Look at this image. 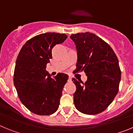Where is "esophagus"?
<instances>
[{"instance_id": "obj_1", "label": "esophagus", "mask_w": 133, "mask_h": 133, "mask_svg": "<svg viewBox=\"0 0 133 133\" xmlns=\"http://www.w3.org/2000/svg\"><path fill=\"white\" fill-rule=\"evenodd\" d=\"M72 81V77H71V76H69V81Z\"/></svg>"}]
</instances>
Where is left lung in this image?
<instances>
[{
    "mask_svg": "<svg viewBox=\"0 0 133 133\" xmlns=\"http://www.w3.org/2000/svg\"><path fill=\"white\" fill-rule=\"evenodd\" d=\"M70 37L77 50L74 72H84L87 76L84 83L72 79L77 88L73 95L75 107L86 115L101 113L118 93L121 77L118 58L110 45L95 34L87 32Z\"/></svg>",
    "mask_w": 133,
    "mask_h": 133,
    "instance_id": "left-lung-1",
    "label": "left lung"
}]
</instances>
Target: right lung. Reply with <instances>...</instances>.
I'll list each match as a JSON object with an SVG mask.
<instances>
[{
	"mask_svg": "<svg viewBox=\"0 0 133 133\" xmlns=\"http://www.w3.org/2000/svg\"><path fill=\"white\" fill-rule=\"evenodd\" d=\"M67 38L64 34L46 32L34 36L23 46L16 61L14 84L21 101L38 115L55 112L69 76L57 74L51 78L46 70L52 49Z\"/></svg>",
	"mask_w": 133,
	"mask_h": 133,
	"instance_id": "right-lung-1",
	"label": "right lung"
}]
</instances>
